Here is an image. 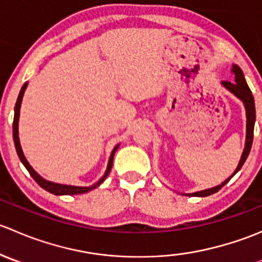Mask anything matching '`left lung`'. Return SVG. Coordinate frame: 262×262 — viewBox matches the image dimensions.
<instances>
[{"instance_id":"1","label":"left lung","mask_w":262,"mask_h":262,"mask_svg":"<svg viewBox=\"0 0 262 262\" xmlns=\"http://www.w3.org/2000/svg\"><path fill=\"white\" fill-rule=\"evenodd\" d=\"M232 72H233L234 76H236V77H234V81L233 82L223 81L222 82V84H223V86L226 87L229 92H232L234 96L238 97V99L241 100L245 105L247 124H246V143H245L244 153H242L241 160H239L237 168L234 170V172L232 173L228 179H227V180H224L221 185H218V186L210 187V189H207V190H202V191L192 192V194H186V195H189V196L204 198V196H209V195L214 194V192L219 191V190H221L222 187L227 184V182L231 180V179L233 178V176L236 175L239 170H241V167L244 166L246 158H247L248 153H250V150H251V146H252V141H253V126H255V120H256L255 100H253L252 92H251L250 87H248L247 82H246V80H245L244 72H242L241 68H239L238 66L233 64L232 66Z\"/></svg>"}]
</instances>
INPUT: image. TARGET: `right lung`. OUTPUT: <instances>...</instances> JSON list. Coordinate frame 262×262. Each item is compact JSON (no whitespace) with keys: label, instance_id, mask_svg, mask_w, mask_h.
I'll use <instances>...</instances> for the list:
<instances>
[{"label":"right lung","instance_id":"obj_1","mask_svg":"<svg viewBox=\"0 0 262 262\" xmlns=\"http://www.w3.org/2000/svg\"><path fill=\"white\" fill-rule=\"evenodd\" d=\"M26 87H28V82H25V83H24V86L21 87L20 94H18V97H17L16 105H15V115H14V124H12V134H14V142H15V147H16V152H17L18 158H20V161L23 162V165L26 167V170L29 171V173L31 175V178H33L34 180L38 182V185H40V186L43 187L44 190H47V191L52 192V194H54V195L84 194V192L91 191L92 189H95V187L99 186L100 184H102L105 179L107 178V175H109L110 171H112L113 160H114V155H115L116 149H118L119 144L114 148V149H113L112 156H110V158H109V163H107V168H106V171H105L104 176H102V178L100 179L99 181L95 182L94 185H91V186H72V185H63V184H57V182L48 181V180H46V179L41 178V176L39 175L38 172H35V170L31 167L30 163L28 162V160H26L25 156H24L23 149H21V146H20V139H18V116H20L21 101H23V96H24V92H25Z\"/></svg>","mask_w":262,"mask_h":262}]
</instances>
